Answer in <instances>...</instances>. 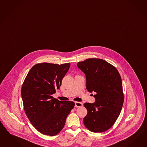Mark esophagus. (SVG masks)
Segmentation results:
<instances>
[{"label": "esophagus", "instance_id": "1", "mask_svg": "<svg viewBox=\"0 0 147 147\" xmlns=\"http://www.w3.org/2000/svg\"><path fill=\"white\" fill-rule=\"evenodd\" d=\"M76 105L75 107H82L83 106V104L81 102H76Z\"/></svg>", "mask_w": 147, "mask_h": 147}]
</instances>
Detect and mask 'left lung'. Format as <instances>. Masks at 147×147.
Wrapping results in <instances>:
<instances>
[{"mask_svg": "<svg viewBox=\"0 0 147 147\" xmlns=\"http://www.w3.org/2000/svg\"><path fill=\"white\" fill-rule=\"evenodd\" d=\"M86 74L87 89L94 91V103H86L84 126L94 133L107 131L115 123L123 105V84L117 68L105 60L89 58L77 63Z\"/></svg>", "mask_w": 147, "mask_h": 147, "instance_id": "obj_1", "label": "left lung"}]
</instances>
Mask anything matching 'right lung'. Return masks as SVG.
Masks as SVG:
<instances>
[{"label": "right lung", "instance_id": "add662e5", "mask_svg": "<svg viewBox=\"0 0 147 147\" xmlns=\"http://www.w3.org/2000/svg\"><path fill=\"white\" fill-rule=\"evenodd\" d=\"M70 63H43L30 69L21 88L25 113L32 125L44 135L55 136L63 128L75 103L60 101L52 96L59 89Z\"/></svg>", "mask_w": 147, "mask_h": 147}]
</instances>
